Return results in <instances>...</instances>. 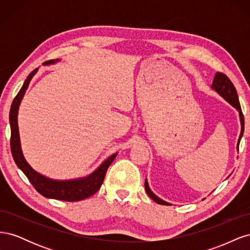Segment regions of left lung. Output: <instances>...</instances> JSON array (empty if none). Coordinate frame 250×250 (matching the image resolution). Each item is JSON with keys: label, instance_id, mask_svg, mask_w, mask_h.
<instances>
[{"label": "left lung", "instance_id": "left-lung-1", "mask_svg": "<svg viewBox=\"0 0 250 250\" xmlns=\"http://www.w3.org/2000/svg\"><path fill=\"white\" fill-rule=\"evenodd\" d=\"M211 88L215 89L219 95H221L226 101H228L230 105H232V106L239 111L240 120H241V133H240L239 141H238V149H239V144H240L242 135H243V132H244V117H243V112H242V109H241V105L239 102L237 90H236V88H234L232 82L229 80V78L221 72L216 73L213 84H211ZM145 190H146V193L148 194L149 197L152 200H154L156 203L163 204V206H171L170 203L160 199L155 194L152 193V191L150 190V188L148 186L147 179L145 180Z\"/></svg>", "mask_w": 250, "mask_h": 250}]
</instances>
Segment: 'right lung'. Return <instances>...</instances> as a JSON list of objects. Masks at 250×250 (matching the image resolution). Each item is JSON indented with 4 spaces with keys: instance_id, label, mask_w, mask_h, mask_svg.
Wrapping results in <instances>:
<instances>
[{
    "instance_id": "add662e5",
    "label": "right lung",
    "mask_w": 250,
    "mask_h": 250,
    "mask_svg": "<svg viewBox=\"0 0 250 250\" xmlns=\"http://www.w3.org/2000/svg\"><path fill=\"white\" fill-rule=\"evenodd\" d=\"M58 62L56 60H49V62H43V64H51ZM37 72V69L32 71L29 74L26 81L22 84L21 88L20 89L19 94L14 98V100L11 104L10 113H9V122L11 128V138H10V148L11 153L13 156V160L16 162L18 167L24 172L30 183L35 188V190L42 194L43 197L53 198L57 200H63V201H79L83 200L89 196L94 195L97 191H99L101 188L103 180L105 177V174L110 164L115 160L117 153L112 154L108 157L99 168L95 172H93L90 175L84 178H78V179H72V180H53L47 178L46 176L42 175V174L37 173L35 170L31 168L21 152V143H20V134H19V127H18V111L20 103L25 95L26 89L30 81H31L34 74Z\"/></svg>"
}]
</instances>
